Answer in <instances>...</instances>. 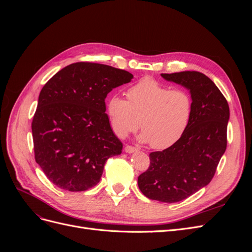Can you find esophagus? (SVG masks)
I'll use <instances>...</instances> for the list:
<instances>
[{
  "label": "esophagus",
  "mask_w": 252,
  "mask_h": 252,
  "mask_svg": "<svg viewBox=\"0 0 252 252\" xmlns=\"http://www.w3.org/2000/svg\"><path fill=\"white\" fill-rule=\"evenodd\" d=\"M124 150H125V152H127V154H133V152L139 151V149H138V148L132 147V146H126Z\"/></svg>",
  "instance_id": "34e87169"
}]
</instances>
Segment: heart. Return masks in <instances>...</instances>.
Segmentation results:
<instances>
[{"label": "heart", "instance_id": "heart-1", "mask_svg": "<svg viewBox=\"0 0 252 252\" xmlns=\"http://www.w3.org/2000/svg\"><path fill=\"white\" fill-rule=\"evenodd\" d=\"M127 101L114 95L107 103L113 133L120 139L138 130L141 143L164 150L177 143L189 125L192 98L184 89H170L152 78H144L127 90Z\"/></svg>", "mask_w": 252, "mask_h": 252}]
</instances>
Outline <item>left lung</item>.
<instances>
[{
	"instance_id": "obj_1",
	"label": "left lung",
	"mask_w": 252,
	"mask_h": 252,
	"mask_svg": "<svg viewBox=\"0 0 252 252\" xmlns=\"http://www.w3.org/2000/svg\"><path fill=\"white\" fill-rule=\"evenodd\" d=\"M185 87L192 98V114L184 135L173 146L151 152L149 168L138 178L148 199L177 203L207 186L227 146L229 106L208 77L197 71L162 73Z\"/></svg>"
}]
</instances>
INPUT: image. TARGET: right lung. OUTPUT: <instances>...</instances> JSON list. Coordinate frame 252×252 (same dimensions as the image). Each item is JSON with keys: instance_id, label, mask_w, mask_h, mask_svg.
<instances>
[{"instance_id": "1", "label": "right lung", "mask_w": 252, "mask_h": 252, "mask_svg": "<svg viewBox=\"0 0 252 252\" xmlns=\"http://www.w3.org/2000/svg\"><path fill=\"white\" fill-rule=\"evenodd\" d=\"M132 79L119 68L79 62L45 84L32 125L34 158L57 187L85 191L100 182L106 161L121 155L105 98Z\"/></svg>"}]
</instances>
